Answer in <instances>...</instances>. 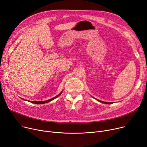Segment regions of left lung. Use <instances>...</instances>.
Wrapping results in <instances>:
<instances>
[{
  "mask_svg": "<svg viewBox=\"0 0 147 147\" xmlns=\"http://www.w3.org/2000/svg\"><path fill=\"white\" fill-rule=\"evenodd\" d=\"M94 98V97H93ZM95 99H96L98 101H99V102H101V103H103V104H113V102H104V101H100V100H98V99H96V98H95Z\"/></svg>",
  "mask_w": 147,
  "mask_h": 147,
  "instance_id": "8db88e82",
  "label": "left lung"
}]
</instances>
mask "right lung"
<instances>
[{"label":"right lung","mask_w":147,"mask_h":147,"mask_svg":"<svg viewBox=\"0 0 147 147\" xmlns=\"http://www.w3.org/2000/svg\"><path fill=\"white\" fill-rule=\"evenodd\" d=\"M62 93H63V91H61L60 93L58 95H57L56 96H55V97H53V98H51V99H48V100H46V101H29V102H32V103H33V104H45V103H47V102H50V101H52V100H53L54 99H55V98H57V97H58ZM22 99H23V100H26V99H22Z\"/></svg>","instance_id":"1"}]
</instances>
